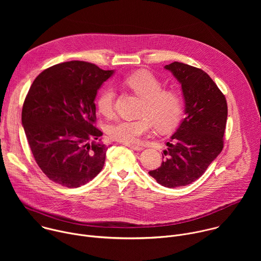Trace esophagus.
Here are the masks:
<instances>
[{"label":"esophagus","instance_id":"1","mask_svg":"<svg viewBox=\"0 0 261 261\" xmlns=\"http://www.w3.org/2000/svg\"><path fill=\"white\" fill-rule=\"evenodd\" d=\"M126 145L128 146V147H130L131 150H134V151H142V146H140V145H136V144H128V143H126Z\"/></svg>","mask_w":261,"mask_h":261}]
</instances>
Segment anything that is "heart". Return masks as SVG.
Here are the masks:
<instances>
[{
    "mask_svg": "<svg viewBox=\"0 0 261 261\" xmlns=\"http://www.w3.org/2000/svg\"><path fill=\"white\" fill-rule=\"evenodd\" d=\"M124 84L139 98L142 104L138 120H120L108 127L111 139L128 144L137 143L142 136L147 135L154 125L159 132L173 129L182 114V101L174 91H163L161 82L153 74L140 71L127 76ZM116 92L111 86L104 87L99 93L96 105L104 117L114 114Z\"/></svg>",
    "mask_w": 261,
    "mask_h": 261,
    "instance_id": "obj_1",
    "label": "heart"
}]
</instances>
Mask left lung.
<instances>
[{"instance_id":"obj_1","label":"left lung","mask_w":261,"mask_h":261,"mask_svg":"<svg viewBox=\"0 0 261 261\" xmlns=\"http://www.w3.org/2000/svg\"><path fill=\"white\" fill-rule=\"evenodd\" d=\"M164 68L181 86L186 117L166 143L165 160L148 173L164 187L176 188L199 178L221 153L227 102L203 70L178 62Z\"/></svg>"}]
</instances>
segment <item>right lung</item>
Here are the masks:
<instances>
[{
  "label": "right lung",
  "instance_id": "add662e5",
  "mask_svg": "<svg viewBox=\"0 0 261 261\" xmlns=\"http://www.w3.org/2000/svg\"><path fill=\"white\" fill-rule=\"evenodd\" d=\"M114 72L71 61L47 68L33 82L21 124L37 164L50 180L77 188L102 170L108 147L94 125L95 98Z\"/></svg>",
  "mask_w": 261,
  "mask_h": 261
}]
</instances>
